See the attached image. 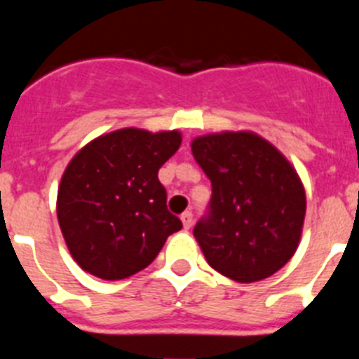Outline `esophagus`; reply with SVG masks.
Wrapping results in <instances>:
<instances>
[{
    "instance_id": "obj_1",
    "label": "esophagus",
    "mask_w": 359,
    "mask_h": 359,
    "mask_svg": "<svg viewBox=\"0 0 359 359\" xmlns=\"http://www.w3.org/2000/svg\"><path fill=\"white\" fill-rule=\"evenodd\" d=\"M192 221H194V215H192V212H183L182 214V223H183V228L185 230H189L190 226H192Z\"/></svg>"
}]
</instances>
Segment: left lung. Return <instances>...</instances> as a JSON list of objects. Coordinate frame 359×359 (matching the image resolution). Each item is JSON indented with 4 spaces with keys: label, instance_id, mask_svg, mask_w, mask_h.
<instances>
[{
    "label": "left lung",
    "instance_id": "1",
    "mask_svg": "<svg viewBox=\"0 0 359 359\" xmlns=\"http://www.w3.org/2000/svg\"><path fill=\"white\" fill-rule=\"evenodd\" d=\"M190 149L212 183L210 214L194 228L208 264L246 284L277 273L297 252L306 217L293 165L252 131L203 135Z\"/></svg>",
    "mask_w": 359,
    "mask_h": 359
}]
</instances>
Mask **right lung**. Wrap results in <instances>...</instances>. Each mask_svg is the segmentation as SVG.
Segmentation results:
<instances>
[{
    "instance_id": "1",
    "label": "right lung",
    "mask_w": 359,
    "mask_h": 359,
    "mask_svg": "<svg viewBox=\"0 0 359 359\" xmlns=\"http://www.w3.org/2000/svg\"><path fill=\"white\" fill-rule=\"evenodd\" d=\"M182 133L123 128L97 136L69 160L57 190V219L73 261L120 280L147 268L182 221L158 180Z\"/></svg>"
}]
</instances>
